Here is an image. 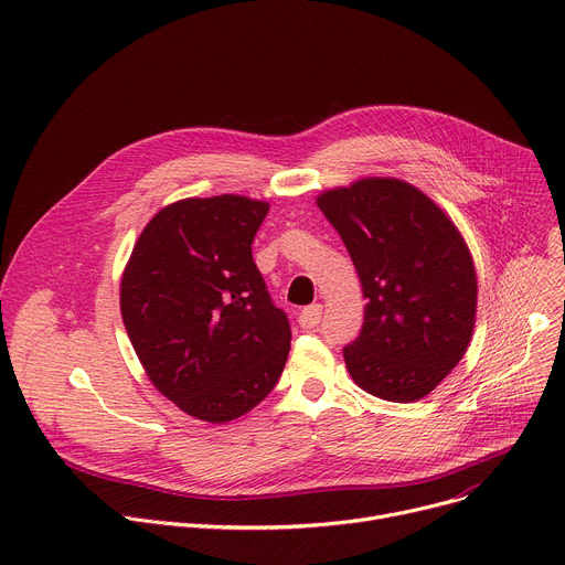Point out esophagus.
Returning <instances> with one entry per match:
<instances>
[{"instance_id": "1", "label": "esophagus", "mask_w": 565, "mask_h": 565, "mask_svg": "<svg viewBox=\"0 0 565 565\" xmlns=\"http://www.w3.org/2000/svg\"><path fill=\"white\" fill-rule=\"evenodd\" d=\"M320 320H322V306L320 303L306 306V309L299 311V318H297L301 329H316L320 324Z\"/></svg>"}]
</instances>
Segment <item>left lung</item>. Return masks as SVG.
Returning <instances> with one entry per match:
<instances>
[{
	"label": "left lung",
	"mask_w": 565,
	"mask_h": 565,
	"mask_svg": "<svg viewBox=\"0 0 565 565\" xmlns=\"http://www.w3.org/2000/svg\"><path fill=\"white\" fill-rule=\"evenodd\" d=\"M318 207L367 299L361 335L342 349L351 379L394 403L430 394L473 335L478 279L465 238L426 193L396 178L324 191Z\"/></svg>",
	"instance_id": "obj_1"
}]
</instances>
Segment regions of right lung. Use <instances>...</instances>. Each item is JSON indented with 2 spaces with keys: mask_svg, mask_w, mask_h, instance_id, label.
Here are the masks:
<instances>
[{
  "mask_svg": "<svg viewBox=\"0 0 565 565\" xmlns=\"http://www.w3.org/2000/svg\"><path fill=\"white\" fill-rule=\"evenodd\" d=\"M268 210L230 193L173 202L121 277V318L150 383L202 422L249 413L286 365L290 324L252 259Z\"/></svg>",
  "mask_w": 565,
  "mask_h": 565,
  "instance_id": "obj_1",
  "label": "right lung"
}]
</instances>
